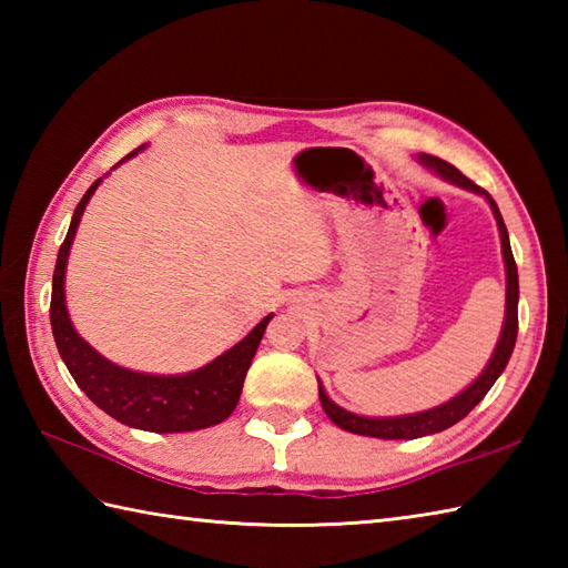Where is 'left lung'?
Segmentation results:
<instances>
[{
  "mask_svg": "<svg viewBox=\"0 0 568 568\" xmlns=\"http://www.w3.org/2000/svg\"><path fill=\"white\" fill-rule=\"evenodd\" d=\"M419 161L425 163L432 171H437L444 180H452L458 187L474 190L478 195H486L493 214H496L498 222V232H500V244H503V261H505V277H508V293H505V322H503V332L496 352H493L486 371L468 385L464 393H458L456 397H452L449 403H444L439 407L425 409V413H415V415H403V417H361L348 413V409L339 407L336 403H332L327 393H324L322 383H320V403L324 407V413L334 422L336 427H342L346 432L354 434H364V437H378V439H417V437H427V434H437L442 429H449L452 425H456L458 419H464L470 409H474L480 400H484L486 393L493 388V383L498 381L500 373L505 371L510 361V354L515 348V339H517V297H520V285H517V265L513 258L510 251V239H508V229H505V222L500 216V210L496 200H493L484 187H478L476 183L456 171L452 163H446L437 155L422 153Z\"/></svg>",
  "mask_w": 568,
  "mask_h": 568,
  "instance_id": "obj_1",
  "label": "left lung"
}]
</instances>
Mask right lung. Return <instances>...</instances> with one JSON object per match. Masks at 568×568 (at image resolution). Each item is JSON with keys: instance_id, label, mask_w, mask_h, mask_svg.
Instances as JSON below:
<instances>
[{"instance_id": "add662e5", "label": "right lung", "mask_w": 568, "mask_h": 568, "mask_svg": "<svg viewBox=\"0 0 568 568\" xmlns=\"http://www.w3.org/2000/svg\"><path fill=\"white\" fill-rule=\"evenodd\" d=\"M141 149L131 151L126 159L136 155ZM100 183L102 178L94 180L90 190L78 202L68 236L58 251L51 293V327L60 358L65 361L78 388L100 409H104L106 415L122 422L126 427L168 434L220 425V422L234 413L241 388H244L246 371L273 315L263 317L248 336H244V339L222 356L210 361L207 366L183 373V376H151V373L122 368L100 356L72 329L63 287L70 244L75 239L84 204L90 202Z\"/></svg>"}]
</instances>
